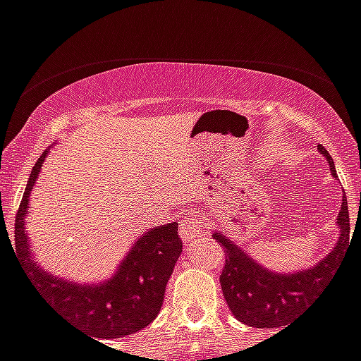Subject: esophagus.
<instances>
[{"label": "esophagus", "mask_w": 361, "mask_h": 361, "mask_svg": "<svg viewBox=\"0 0 361 361\" xmlns=\"http://www.w3.org/2000/svg\"><path fill=\"white\" fill-rule=\"evenodd\" d=\"M202 225H203V218L198 214H187L181 221L180 227V236L185 243H189L192 241L194 238L202 236Z\"/></svg>", "instance_id": "obj_1"}]
</instances>
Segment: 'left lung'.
<instances>
[{"mask_svg":"<svg viewBox=\"0 0 361 361\" xmlns=\"http://www.w3.org/2000/svg\"><path fill=\"white\" fill-rule=\"evenodd\" d=\"M318 150L327 158L332 176H336L331 154L322 145H318ZM338 227L340 240L329 256L316 263L312 269L294 274H278L267 271L249 258L247 252L238 249L233 241L225 238V234H212V238L224 247L225 267L219 276V283L234 318L240 319L241 324L258 329H283L285 325H289L293 316L305 309L314 294L324 289V285L331 278H334L341 256L350 245L349 207L345 192L341 200V211L338 214Z\"/></svg>","mask_w":361,"mask_h":361,"instance_id":"1","label":"left lung"}]
</instances>
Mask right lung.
Instances as JSON below:
<instances>
[{"instance_id": "obj_1", "label": "right lung", "mask_w": 361, "mask_h": 361, "mask_svg": "<svg viewBox=\"0 0 361 361\" xmlns=\"http://www.w3.org/2000/svg\"><path fill=\"white\" fill-rule=\"evenodd\" d=\"M45 156L47 150L34 165L16 214L14 245L18 259L49 305L67 316L78 331L92 336V340H111L142 331L158 316L167 281L181 255L183 243L178 236V224L172 221L143 234L105 283L80 285L58 280L34 262L25 231L29 194L39 176Z\"/></svg>"}]
</instances>
